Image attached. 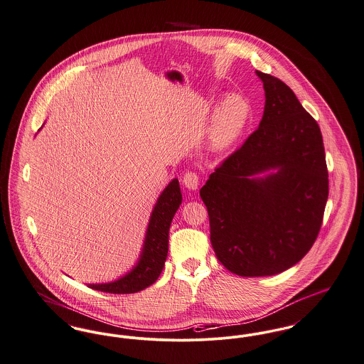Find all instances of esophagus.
<instances>
[{
	"label": "esophagus",
	"instance_id": "obj_1",
	"mask_svg": "<svg viewBox=\"0 0 364 364\" xmlns=\"http://www.w3.org/2000/svg\"><path fill=\"white\" fill-rule=\"evenodd\" d=\"M182 182H183V186L189 191H197V188L200 185L198 183V176L194 172H186L182 178Z\"/></svg>",
	"mask_w": 364,
	"mask_h": 364
}]
</instances>
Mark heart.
Instances as JSON below:
<instances>
[{
  "mask_svg": "<svg viewBox=\"0 0 364 364\" xmlns=\"http://www.w3.org/2000/svg\"><path fill=\"white\" fill-rule=\"evenodd\" d=\"M250 117L248 102L237 94L223 97L215 106L208 129L207 150L211 154H222L240 139Z\"/></svg>",
  "mask_w": 364,
  "mask_h": 364,
  "instance_id": "obj_1",
  "label": "heart"
}]
</instances>
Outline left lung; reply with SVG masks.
<instances>
[{"label": "left lung", "mask_w": 364, "mask_h": 364, "mask_svg": "<svg viewBox=\"0 0 364 364\" xmlns=\"http://www.w3.org/2000/svg\"><path fill=\"white\" fill-rule=\"evenodd\" d=\"M265 109L200 189L219 262L242 277L282 273L314 245L328 197L320 128L282 80L255 72Z\"/></svg>", "instance_id": "1"}]
</instances>
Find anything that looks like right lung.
Segmentation results:
<instances>
[{"instance_id": "right-lung-1", "label": "right lung", "mask_w": 364, "mask_h": 364, "mask_svg": "<svg viewBox=\"0 0 364 364\" xmlns=\"http://www.w3.org/2000/svg\"><path fill=\"white\" fill-rule=\"evenodd\" d=\"M43 128V127H41ZM182 204L178 178L160 193L149 218L144 245L136 264L122 277L107 283H88L90 289L110 294H134L151 286L163 272L168 254L171 222Z\"/></svg>"}]
</instances>
